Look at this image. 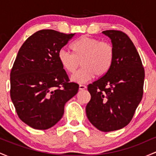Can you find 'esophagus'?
Instances as JSON below:
<instances>
[{"label":"esophagus","mask_w":156,"mask_h":156,"mask_svg":"<svg viewBox=\"0 0 156 156\" xmlns=\"http://www.w3.org/2000/svg\"><path fill=\"white\" fill-rule=\"evenodd\" d=\"M87 89V87L85 85H80L79 86V89L80 90H84V89Z\"/></svg>","instance_id":"obj_1"}]
</instances>
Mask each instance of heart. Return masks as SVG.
I'll use <instances>...</instances> for the list:
<instances>
[{"mask_svg": "<svg viewBox=\"0 0 156 156\" xmlns=\"http://www.w3.org/2000/svg\"><path fill=\"white\" fill-rule=\"evenodd\" d=\"M73 53L64 49L58 53V59L66 72L73 73L71 80L78 83L89 81L95 76L101 78L108 72L114 58V48L111 43L88 36H83L71 44Z\"/></svg>", "mask_w": 156, "mask_h": 156, "instance_id": "1", "label": "heart"}]
</instances>
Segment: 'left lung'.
I'll return each instance as SVG.
<instances>
[{
    "instance_id": "obj_1",
    "label": "left lung",
    "mask_w": 156,
    "mask_h": 156,
    "mask_svg": "<svg viewBox=\"0 0 156 156\" xmlns=\"http://www.w3.org/2000/svg\"><path fill=\"white\" fill-rule=\"evenodd\" d=\"M112 40L114 58L104 76L88 85L91 100L86 107L89 122L109 132L126 126L143 95L144 69L136 48L120 31H103Z\"/></svg>"
}]
</instances>
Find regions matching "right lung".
<instances>
[{"mask_svg": "<svg viewBox=\"0 0 156 156\" xmlns=\"http://www.w3.org/2000/svg\"><path fill=\"white\" fill-rule=\"evenodd\" d=\"M75 34L51 29L37 31L20 48L10 73V95L20 119L46 130L62 119L64 105L79 86L69 78L58 59V51Z\"/></svg>", "mask_w": 156, "mask_h": 156, "instance_id": "right-lung-1", "label": "right lung"}]
</instances>
